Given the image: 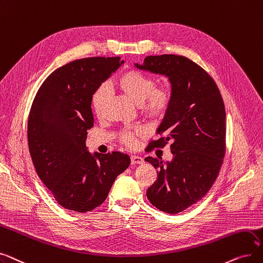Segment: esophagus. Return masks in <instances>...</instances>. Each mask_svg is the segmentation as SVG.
Segmentation results:
<instances>
[{"label": "esophagus", "instance_id": "1", "mask_svg": "<svg viewBox=\"0 0 263 263\" xmlns=\"http://www.w3.org/2000/svg\"><path fill=\"white\" fill-rule=\"evenodd\" d=\"M130 161H132L133 165H135V164H143V162H144L143 158L141 156H138V155H133L130 157Z\"/></svg>", "mask_w": 263, "mask_h": 263}]
</instances>
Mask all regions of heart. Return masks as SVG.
I'll list each match as a JSON object with an SVG mask.
<instances>
[{"instance_id":"1","label":"heart","mask_w":263,"mask_h":263,"mask_svg":"<svg viewBox=\"0 0 263 263\" xmlns=\"http://www.w3.org/2000/svg\"><path fill=\"white\" fill-rule=\"evenodd\" d=\"M117 86L130 101L151 116H161L170 104V93L164 87H156V81L151 76L128 70L122 73L117 80ZM109 101V91L106 85L98 86L92 95V106L98 116H102ZM142 129L135 133L124 132L121 135L122 141L127 145L136 142V135H141Z\"/></svg>"}]
</instances>
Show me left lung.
Masks as SVG:
<instances>
[{"label":"left lung","instance_id":"obj_1","mask_svg":"<svg viewBox=\"0 0 263 263\" xmlns=\"http://www.w3.org/2000/svg\"><path fill=\"white\" fill-rule=\"evenodd\" d=\"M135 66L168 78L170 104L157 135L149 143L171 141L172 159L145 157L157 169V179L146 197L158 210L177 214L204 197L215 182L224 155L226 111L214 80L193 61L181 55L146 57Z\"/></svg>","mask_w":263,"mask_h":263}]
</instances>
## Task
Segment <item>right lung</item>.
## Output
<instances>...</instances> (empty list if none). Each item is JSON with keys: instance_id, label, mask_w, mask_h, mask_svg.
<instances>
[{"instance_id": "right-lung-1", "label": "right lung", "mask_w": 263, "mask_h": 263, "mask_svg": "<svg viewBox=\"0 0 263 263\" xmlns=\"http://www.w3.org/2000/svg\"><path fill=\"white\" fill-rule=\"evenodd\" d=\"M123 63L119 57L72 61L48 76L33 101L28 121L32 161L67 210L84 213L101 205L130 164L127 154L91 153L85 145L94 125L92 95Z\"/></svg>"}]
</instances>
